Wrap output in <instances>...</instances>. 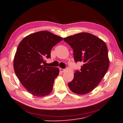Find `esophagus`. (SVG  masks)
<instances>
[{
  "instance_id": "esophagus-1",
  "label": "esophagus",
  "mask_w": 123,
  "mask_h": 123,
  "mask_svg": "<svg viewBox=\"0 0 123 123\" xmlns=\"http://www.w3.org/2000/svg\"><path fill=\"white\" fill-rule=\"evenodd\" d=\"M60 71H61V72L63 73V72H64V71H65V69H63L62 68H60Z\"/></svg>"
}]
</instances>
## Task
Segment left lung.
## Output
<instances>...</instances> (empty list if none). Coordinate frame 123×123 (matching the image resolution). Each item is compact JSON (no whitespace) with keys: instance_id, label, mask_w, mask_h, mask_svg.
I'll return each instance as SVG.
<instances>
[{"instance_id":"obj_1","label":"left lung","mask_w":123,"mask_h":123,"mask_svg":"<svg viewBox=\"0 0 123 123\" xmlns=\"http://www.w3.org/2000/svg\"><path fill=\"white\" fill-rule=\"evenodd\" d=\"M63 40L73 49L75 61L82 62L81 71L74 74L68 83L72 92L85 95L97 86L104 78L109 66L108 48L100 38L87 32L64 38Z\"/></svg>"}]
</instances>
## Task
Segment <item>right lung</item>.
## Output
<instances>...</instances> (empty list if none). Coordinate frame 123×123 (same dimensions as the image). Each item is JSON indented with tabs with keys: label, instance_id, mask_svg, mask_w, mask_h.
Here are the masks:
<instances>
[{
	"label": "right lung",
	"instance_id": "obj_1",
	"mask_svg": "<svg viewBox=\"0 0 123 123\" xmlns=\"http://www.w3.org/2000/svg\"><path fill=\"white\" fill-rule=\"evenodd\" d=\"M63 38L47 31L25 37L18 45L13 68L18 79L32 95L42 97L50 94L59 69L42 65L50 58L52 48Z\"/></svg>",
	"mask_w": 123,
	"mask_h": 123
}]
</instances>
